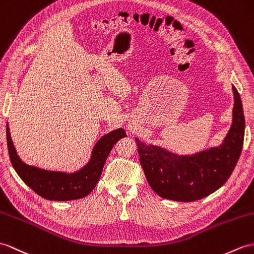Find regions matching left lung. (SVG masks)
I'll return each mask as SVG.
<instances>
[{
	"label": "left lung",
	"instance_id": "obj_1",
	"mask_svg": "<svg viewBox=\"0 0 254 254\" xmlns=\"http://www.w3.org/2000/svg\"><path fill=\"white\" fill-rule=\"evenodd\" d=\"M233 120L222 143L194 154H177L134 138L140 164L152 190L163 198L194 201L219 190L236 166L245 137L243 103L235 86Z\"/></svg>",
	"mask_w": 254,
	"mask_h": 254
}]
</instances>
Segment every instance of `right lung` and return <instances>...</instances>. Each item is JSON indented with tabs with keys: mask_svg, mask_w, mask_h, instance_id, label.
Listing matches in <instances>:
<instances>
[{
	"mask_svg": "<svg viewBox=\"0 0 254 254\" xmlns=\"http://www.w3.org/2000/svg\"><path fill=\"white\" fill-rule=\"evenodd\" d=\"M126 135L124 128L114 129L97 141L88 163L79 170L74 172L53 171L22 162L11 140L8 124H6L8 154L17 175L43 198L57 201L74 200L87 196L96 188L113 145Z\"/></svg>",
	"mask_w": 254,
	"mask_h": 254,
	"instance_id": "right-lung-1",
	"label": "right lung"
}]
</instances>
